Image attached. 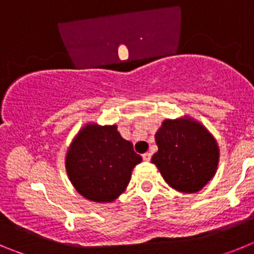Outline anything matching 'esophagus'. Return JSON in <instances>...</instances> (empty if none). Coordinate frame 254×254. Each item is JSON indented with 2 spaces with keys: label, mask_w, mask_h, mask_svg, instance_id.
I'll use <instances>...</instances> for the list:
<instances>
[{
  "label": "esophagus",
  "mask_w": 254,
  "mask_h": 254,
  "mask_svg": "<svg viewBox=\"0 0 254 254\" xmlns=\"http://www.w3.org/2000/svg\"><path fill=\"white\" fill-rule=\"evenodd\" d=\"M142 159L143 161H150L151 160V154H150V152H145V154L142 155Z\"/></svg>",
  "instance_id": "esophagus-1"
}]
</instances>
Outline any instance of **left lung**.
<instances>
[{
    "instance_id": "1",
    "label": "left lung",
    "mask_w": 254,
    "mask_h": 254,
    "mask_svg": "<svg viewBox=\"0 0 254 254\" xmlns=\"http://www.w3.org/2000/svg\"><path fill=\"white\" fill-rule=\"evenodd\" d=\"M155 141L159 150L151 161L164 181L174 190L194 193L212 179L219 164V146L214 136L190 117L165 120Z\"/></svg>"
}]
</instances>
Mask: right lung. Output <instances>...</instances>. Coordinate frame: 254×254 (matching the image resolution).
<instances>
[{"instance_id":"obj_1","label":"right lung","mask_w":254,"mask_h":254,"mask_svg":"<svg viewBox=\"0 0 254 254\" xmlns=\"http://www.w3.org/2000/svg\"><path fill=\"white\" fill-rule=\"evenodd\" d=\"M133 145L117 126H84L66 154V172L78 193L94 202H112L126 190L132 170L141 163Z\"/></svg>"}]
</instances>
